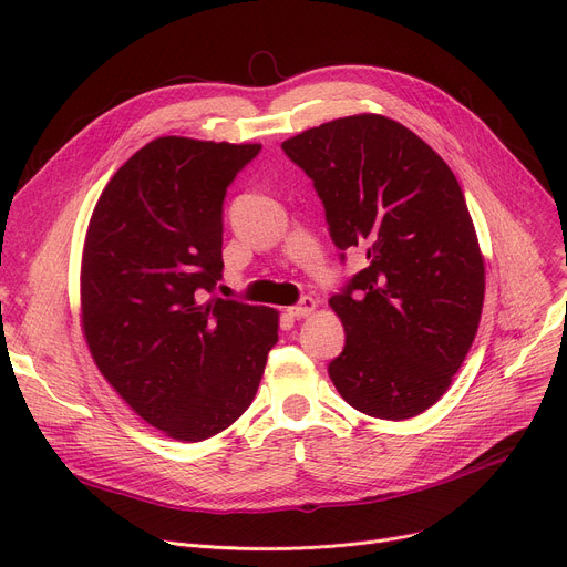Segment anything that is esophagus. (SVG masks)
I'll list each match as a JSON object with an SVG mask.
<instances>
[{"instance_id":"1","label":"esophagus","mask_w":567,"mask_h":567,"mask_svg":"<svg viewBox=\"0 0 567 567\" xmlns=\"http://www.w3.org/2000/svg\"><path fill=\"white\" fill-rule=\"evenodd\" d=\"M317 306H319V303L312 299V296H306V299H301V303H299V306H291L287 312H289L291 317H296V319H303V317L315 315Z\"/></svg>"}]
</instances>
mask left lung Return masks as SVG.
Masks as SVG:
<instances>
[{
	"label": "left lung",
	"instance_id": "8db88e82",
	"mask_svg": "<svg viewBox=\"0 0 567 567\" xmlns=\"http://www.w3.org/2000/svg\"><path fill=\"white\" fill-rule=\"evenodd\" d=\"M282 148L315 182L333 244L368 257L329 301L347 336L331 381L372 419H413L451 389L483 315L485 259L457 178L381 114L333 118Z\"/></svg>",
	"mask_w": 567,
	"mask_h": 567
}]
</instances>
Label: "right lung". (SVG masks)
<instances>
[{"mask_svg": "<svg viewBox=\"0 0 567 567\" xmlns=\"http://www.w3.org/2000/svg\"><path fill=\"white\" fill-rule=\"evenodd\" d=\"M261 144L156 137L114 172L89 220L80 323L137 415L176 441L227 430L252 404L280 312L204 301L223 278V199Z\"/></svg>", "mask_w": 567, "mask_h": 567, "instance_id": "right-lung-1", "label": "right lung"}]
</instances>
